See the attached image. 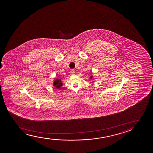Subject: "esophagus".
<instances>
[{
	"label": "esophagus",
	"mask_w": 153,
	"mask_h": 153,
	"mask_svg": "<svg viewBox=\"0 0 153 153\" xmlns=\"http://www.w3.org/2000/svg\"><path fill=\"white\" fill-rule=\"evenodd\" d=\"M70 74L71 75H74L75 74V71L74 69H71V71H70Z\"/></svg>",
	"instance_id": "esophagus-1"
}]
</instances>
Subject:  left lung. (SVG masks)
I'll return each instance as SVG.
<instances>
[{"label":"left lung","instance_id":"left-lung-1","mask_svg":"<svg viewBox=\"0 0 153 153\" xmlns=\"http://www.w3.org/2000/svg\"><path fill=\"white\" fill-rule=\"evenodd\" d=\"M91 77V78H92V76H91V77Z\"/></svg>","mask_w":153,"mask_h":153}]
</instances>
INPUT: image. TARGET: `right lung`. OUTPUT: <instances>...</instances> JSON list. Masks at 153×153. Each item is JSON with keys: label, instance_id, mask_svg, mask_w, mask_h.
I'll return each instance as SVG.
<instances>
[{"label": "right lung", "instance_id": "right-lung-1", "mask_svg": "<svg viewBox=\"0 0 153 153\" xmlns=\"http://www.w3.org/2000/svg\"><path fill=\"white\" fill-rule=\"evenodd\" d=\"M54 86L57 88H61V86H62V83L61 82V80L58 79L55 80L54 82Z\"/></svg>", "mask_w": 153, "mask_h": 153}]
</instances>
